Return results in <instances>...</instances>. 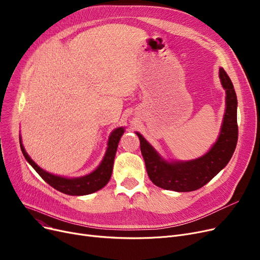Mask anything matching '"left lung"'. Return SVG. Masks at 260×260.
Listing matches in <instances>:
<instances>
[{
    "mask_svg": "<svg viewBox=\"0 0 260 260\" xmlns=\"http://www.w3.org/2000/svg\"><path fill=\"white\" fill-rule=\"evenodd\" d=\"M219 78L226 94L225 113L219 137L202 157L189 161L169 162L157 153L141 134L136 133L140 140L147 175L155 185L175 192L196 190L212 180L233 156L238 140L237 97L233 83L222 67L219 68Z\"/></svg>",
    "mask_w": 260,
    "mask_h": 260,
    "instance_id": "1",
    "label": "left lung"
}]
</instances>
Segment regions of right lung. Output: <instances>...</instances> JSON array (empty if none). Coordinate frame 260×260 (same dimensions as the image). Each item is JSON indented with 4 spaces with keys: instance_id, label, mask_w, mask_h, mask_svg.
<instances>
[{
    "instance_id": "right-lung-1",
    "label": "right lung",
    "mask_w": 260,
    "mask_h": 260,
    "mask_svg": "<svg viewBox=\"0 0 260 260\" xmlns=\"http://www.w3.org/2000/svg\"><path fill=\"white\" fill-rule=\"evenodd\" d=\"M123 133H124V128L123 127H118L115 131H113L111 136H109L106 153L103 160L100 163V166L90 174L83 177H79V178H65V177L53 175L44 171L43 169H41L37 163H35L34 160L28 156V154L25 152V148L21 141V137L20 146L27 162L29 163V165L35 169V171L42 177V179L45 182H47L50 186L66 195L83 196L97 192V190L104 187L109 181V179H111L118 143Z\"/></svg>"
}]
</instances>
